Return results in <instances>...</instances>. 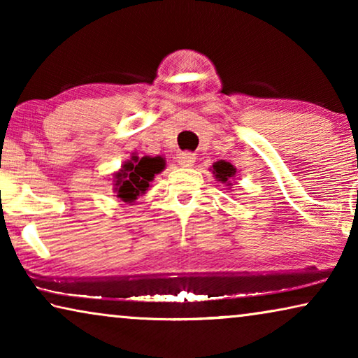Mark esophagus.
I'll return each mask as SVG.
<instances>
[{
	"label": "esophagus",
	"mask_w": 358,
	"mask_h": 358,
	"mask_svg": "<svg viewBox=\"0 0 358 358\" xmlns=\"http://www.w3.org/2000/svg\"><path fill=\"white\" fill-rule=\"evenodd\" d=\"M195 163V155L194 153H189V152H182L178 155V164L182 168H190L194 166Z\"/></svg>",
	"instance_id": "obj_1"
}]
</instances>
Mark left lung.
Wrapping results in <instances>:
<instances>
[{"mask_svg": "<svg viewBox=\"0 0 358 358\" xmlns=\"http://www.w3.org/2000/svg\"><path fill=\"white\" fill-rule=\"evenodd\" d=\"M210 171L213 173L215 179L217 180V182L224 184L227 190H231L232 179L236 178V173H237L234 164H231L229 162H224V159H220V162L213 163V166H211Z\"/></svg>", "mask_w": 358, "mask_h": 358, "instance_id": "8db88e82", "label": "left lung"}]
</instances>
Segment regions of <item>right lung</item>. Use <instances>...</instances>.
Here are the masks:
<instances>
[{
	"label": "right lung",
	"mask_w": 358,
	"mask_h": 358,
	"mask_svg": "<svg viewBox=\"0 0 358 358\" xmlns=\"http://www.w3.org/2000/svg\"><path fill=\"white\" fill-rule=\"evenodd\" d=\"M166 168V159L163 157H137L132 153L131 159L122 164L117 173L113 174L115 196L124 203H134L137 196L143 195L148 190L150 182H153L155 176Z\"/></svg>",
	"instance_id": "1"
}]
</instances>
